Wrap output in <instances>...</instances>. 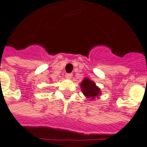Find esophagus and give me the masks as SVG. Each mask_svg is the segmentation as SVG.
I'll return each mask as SVG.
<instances>
[{
	"label": "esophagus",
	"instance_id": "34e87169",
	"mask_svg": "<svg viewBox=\"0 0 147 147\" xmlns=\"http://www.w3.org/2000/svg\"><path fill=\"white\" fill-rule=\"evenodd\" d=\"M65 78H67V79H71V78H72V75H71V74H66Z\"/></svg>",
	"mask_w": 147,
	"mask_h": 147
}]
</instances>
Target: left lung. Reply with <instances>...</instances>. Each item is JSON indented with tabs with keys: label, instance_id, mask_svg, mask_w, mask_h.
Masks as SVG:
<instances>
[{
	"label": "left lung",
	"instance_id": "1",
	"mask_svg": "<svg viewBox=\"0 0 147 147\" xmlns=\"http://www.w3.org/2000/svg\"><path fill=\"white\" fill-rule=\"evenodd\" d=\"M80 88L82 93L88 100H95L101 95V89L90 78H85L80 83Z\"/></svg>",
	"mask_w": 147,
	"mask_h": 147
}]
</instances>
